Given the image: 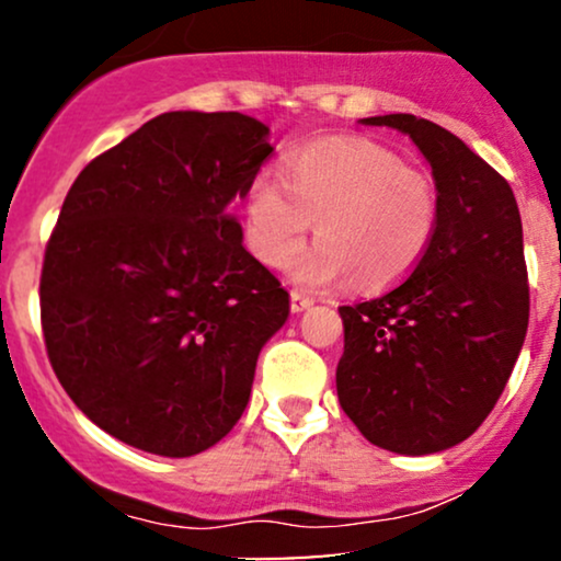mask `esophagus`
Instances as JSON below:
<instances>
[{"mask_svg":"<svg viewBox=\"0 0 561 561\" xmlns=\"http://www.w3.org/2000/svg\"><path fill=\"white\" fill-rule=\"evenodd\" d=\"M311 306H313V298L298 293V289H293V293H289V308H293V313L306 311V308H311Z\"/></svg>","mask_w":561,"mask_h":561,"instance_id":"1","label":"esophagus"}]
</instances>
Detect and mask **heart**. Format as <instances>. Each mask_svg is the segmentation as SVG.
<instances>
[{"mask_svg":"<svg viewBox=\"0 0 561 561\" xmlns=\"http://www.w3.org/2000/svg\"><path fill=\"white\" fill-rule=\"evenodd\" d=\"M279 181L261 173L244 199L248 244L266 266L285 268L317 221L319 244L295 266L308 287L396 285L435 240L440 195L430 173L369 139H334L285 160Z\"/></svg>","mask_w":561,"mask_h":561,"instance_id":"1","label":"heart"}]
</instances>
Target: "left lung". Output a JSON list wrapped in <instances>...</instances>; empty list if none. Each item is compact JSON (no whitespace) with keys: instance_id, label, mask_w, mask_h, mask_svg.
I'll list each match as a JSON object with an SVG mask.
<instances>
[{"instance_id":"8db88e82","label":"left lung","mask_w":561,"mask_h":561,"mask_svg":"<svg viewBox=\"0 0 561 561\" xmlns=\"http://www.w3.org/2000/svg\"><path fill=\"white\" fill-rule=\"evenodd\" d=\"M409 134L433 169L435 240L398 287L340 306L337 398L379 448L446 450L485 422L530 319L523 218L512 186L459 137L409 113L364 118Z\"/></svg>"}]
</instances>
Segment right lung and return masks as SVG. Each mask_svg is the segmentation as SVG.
Segmentation results:
<instances>
[{
  "mask_svg": "<svg viewBox=\"0 0 561 561\" xmlns=\"http://www.w3.org/2000/svg\"><path fill=\"white\" fill-rule=\"evenodd\" d=\"M242 113L176 111L79 173L44 250L49 364L128 446L195 456L234 427L289 295L231 208L274 147Z\"/></svg>",
  "mask_w": 561,
  "mask_h": 561,
  "instance_id": "right-lung-1",
  "label": "right lung"
}]
</instances>
